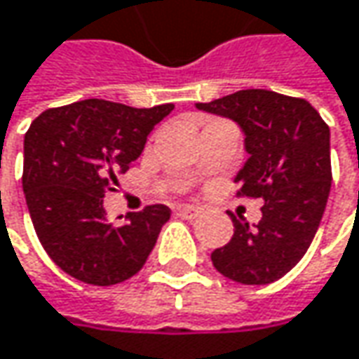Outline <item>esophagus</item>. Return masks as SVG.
Returning a JSON list of instances; mask_svg holds the SVG:
<instances>
[{
    "instance_id": "obj_1",
    "label": "esophagus",
    "mask_w": 359,
    "mask_h": 359,
    "mask_svg": "<svg viewBox=\"0 0 359 359\" xmlns=\"http://www.w3.org/2000/svg\"><path fill=\"white\" fill-rule=\"evenodd\" d=\"M199 213V209L193 207V205H179V207H177V215L182 217V219H195Z\"/></svg>"
}]
</instances>
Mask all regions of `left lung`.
Segmentation results:
<instances>
[{
  "label": "left lung",
  "instance_id": "left-lung-1",
  "mask_svg": "<svg viewBox=\"0 0 359 359\" xmlns=\"http://www.w3.org/2000/svg\"><path fill=\"white\" fill-rule=\"evenodd\" d=\"M195 107L242 130L248 160L233 182L238 195L264 201L256 225L229 213L233 236L211 254V262L240 285H270L299 264L319 229L331 191L329 128L305 99L264 89Z\"/></svg>",
  "mask_w": 359,
  "mask_h": 359
}]
</instances>
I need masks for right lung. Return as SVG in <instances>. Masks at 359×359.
I'll list each match as a JSON object with an SVG mask.
<instances>
[{
  "instance_id": "1",
  "label": "right lung",
  "mask_w": 359,
  "mask_h": 359,
  "mask_svg": "<svg viewBox=\"0 0 359 359\" xmlns=\"http://www.w3.org/2000/svg\"><path fill=\"white\" fill-rule=\"evenodd\" d=\"M172 109V103L136 109L85 99L46 109L26 132L22 187L36 236L53 262L76 280L117 285L148 260L170 209L150 205L114 225L103 197Z\"/></svg>"
}]
</instances>
